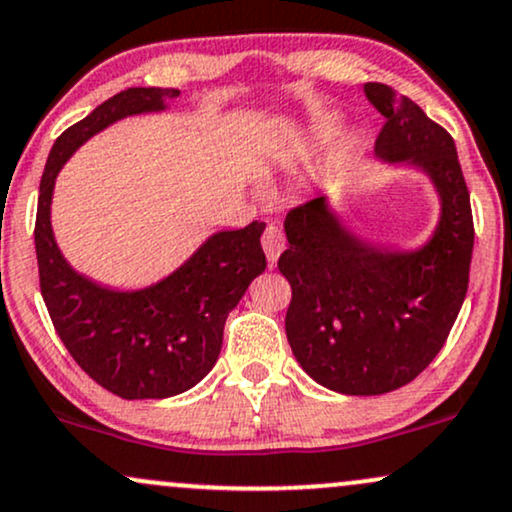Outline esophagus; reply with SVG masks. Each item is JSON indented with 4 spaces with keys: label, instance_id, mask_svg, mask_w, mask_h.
Returning <instances> with one entry per match:
<instances>
[{
    "label": "esophagus",
    "instance_id": "esophagus-1",
    "mask_svg": "<svg viewBox=\"0 0 512 512\" xmlns=\"http://www.w3.org/2000/svg\"><path fill=\"white\" fill-rule=\"evenodd\" d=\"M261 244H263V251H266L268 261L275 263L278 261V256L282 254V249H285V234H282L280 227L268 225L261 237Z\"/></svg>",
    "mask_w": 512,
    "mask_h": 512
}]
</instances>
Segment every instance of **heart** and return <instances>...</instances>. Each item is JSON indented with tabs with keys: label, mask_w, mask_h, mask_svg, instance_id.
<instances>
[{
	"label": "heart",
	"mask_w": 512,
	"mask_h": 512,
	"mask_svg": "<svg viewBox=\"0 0 512 512\" xmlns=\"http://www.w3.org/2000/svg\"><path fill=\"white\" fill-rule=\"evenodd\" d=\"M335 129H338V122H335V119H330V117L318 119V131H321L323 136H330Z\"/></svg>",
	"instance_id": "obj_1"
}]
</instances>
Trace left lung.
I'll list each match as a JSON object with an SVG mask.
<instances>
[{
    "label": "left lung",
    "instance_id": "left-lung-1",
    "mask_svg": "<svg viewBox=\"0 0 512 512\" xmlns=\"http://www.w3.org/2000/svg\"><path fill=\"white\" fill-rule=\"evenodd\" d=\"M386 117L376 155L429 174L441 218L414 251L374 246L342 225L326 196L292 208L278 268L290 280V347L316 383L345 395H383L434 362L465 302L474 246L470 191L453 136L386 83H366Z\"/></svg>",
    "mask_w": 512,
    "mask_h": 512
}]
</instances>
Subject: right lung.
Returning a JSON list of instances; mask_svg holds the SVG:
<instances>
[{"instance_id":"right-lung-1","label":"right lung","mask_w":512,"mask_h":512,"mask_svg":"<svg viewBox=\"0 0 512 512\" xmlns=\"http://www.w3.org/2000/svg\"><path fill=\"white\" fill-rule=\"evenodd\" d=\"M174 88H129L95 107L54 141L40 179L35 254L40 292L76 364L124 400H160L194 388L218 362L227 314L266 270V222L208 237L196 254L155 285L134 292L102 287L66 263L52 234L54 179L78 146L143 112H162Z\"/></svg>"}]
</instances>
